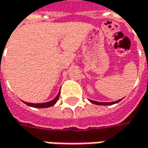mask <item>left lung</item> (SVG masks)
Masks as SVG:
<instances>
[{
    "label": "left lung",
    "mask_w": 148,
    "mask_h": 148,
    "mask_svg": "<svg viewBox=\"0 0 148 148\" xmlns=\"http://www.w3.org/2000/svg\"><path fill=\"white\" fill-rule=\"evenodd\" d=\"M122 99L120 100H118L116 101H112V102H99V101H92V100H90V101L91 103H94V104H97V105H112V104H114V103H117L119 101H120Z\"/></svg>",
    "instance_id": "8db88e82"
}]
</instances>
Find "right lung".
Listing matches in <instances>:
<instances>
[{
  "label": "right lung",
  "instance_id": "add662e5",
  "mask_svg": "<svg viewBox=\"0 0 148 148\" xmlns=\"http://www.w3.org/2000/svg\"><path fill=\"white\" fill-rule=\"evenodd\" d=\"M59 96H60V91L58 92V96H57L53 100H51V101H47V102H44V103H30V102H25V101H23V102H24L26 105L30 106V107H34V108H49V107L53 106V105L58 101V98H59Z\"/></svg>",
  "mask_w": 148,
  "mask_h": 148
}]
</instances>
